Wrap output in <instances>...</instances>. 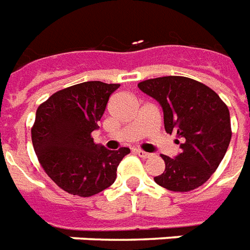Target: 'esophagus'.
Returning a JSON list of instances; mask_svg holds the SVG:
<instances>
[{
  "mask_svg": "<svg viewBox=\"0 0 250 250\" xmlns=\"http://www.w3.org/2000/svg\"><path fill=\"white\" fill-rule=\"evenodd\" d=\"M136 153L139 155L140 158H151L152 155L148 152H146V151H142V149H136Z\"/></svg>",
  "mask_w": 250,
  "mask_h": 250,
  "instance_id": "34e87169",
  "label": "esophagus"
}]
</instances>
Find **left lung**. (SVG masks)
Instances as JSON below:
<instances>
[{
  "instance_id": "left-lung-1",
  "label": "left lung",
  "mask_w": 250,
  "mask_h": 250,
  "mask_svg": "<svg viewBox=\"0 0 250 250\" xmlns=\"http://www.w3.org/2000/svg\"><path fill=\"white\" fill-rule=\"evenodd\" d=\"M138 87L160 103L167 134L183 140L176 158L162 155L166 169L153 177L173 192H189L203 186L228 149L232 138L227 104L204 83L187 77H162L143 81Z\"/></svg>"
}]
</instances>
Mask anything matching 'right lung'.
Returning a JSON list of instances; mask_svg holds the SVG:
<instances>
[{"mask_svg":"<svg viewBox=\"0 0 250 250\" xmlns=\"http://www.w3.org/2000/svg\"><path fill=\"white\" fill-rule=\"evenodd\" d=\"M120 84L99 81L59 90L37 108L33 147L47 176L71 195L90 197L115 182L130 148L110 151L94 143L91 132Z\"/></svg>","mask_w":250,"mask_h":250,"instance_id":"add662e5","label":"right lung"}]
</instances>
